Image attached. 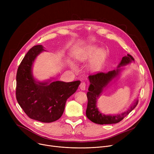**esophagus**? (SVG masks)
<instances>
[{
	"instance_id": "34e87169",
	"label": "esophagus",
	"mask_w": 154,
	"mask_h": 154,
	"mask_svg": "<svg viewBox=\"0 0 154 154\" xmlns=\"http://www.w3.org/2000/svg\"><path fill=\"white\" fill-rule=\"evenodd\" d=\"M86 88V84L84 82H82L80 84V88L82 91H85Z\"/></svg>"
}]
</instances>
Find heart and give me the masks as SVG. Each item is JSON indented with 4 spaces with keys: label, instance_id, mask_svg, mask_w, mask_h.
Segmentation results:
<instances>
[{
    "label": "heart",
    "instance_id": "1",
    "mask_svg": "<svg viewBox=\"0 0 154 154\" xmlns=\"http://www.w3.org/2000/svg\"><path fill=\"white\" fill-rule=\"evenodd\" d=\"M94 57L90 63V69L93 71L100 69L105 57V52L103 49H99L96 46H89L80 53L77 57L79 61L84 62L89 60Z\"/></svg>",
    "mask_w": 154,
    "mask_h": 154
}]
</instances>
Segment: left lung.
<instances>
[{"instance_id":"1","label":"left lung","mask_w":154,"mask_h":154,"mask_svg":"<svg viewBox=\"0 0 154 154\" xmlns=\"http://www.w3.org/2000/svg\"><path fill=\"white\" fill-rule=\"evenodd\" d=\"M133 61H134V59L132 56L127 54V56L122 57L116 70L109 71L107 73L99 72L97 74L88 76V80L91 84L88 89V92L87 93L88 103L86 116L92 122L100 125L117 124L123 120L138 104L139 100L137 99L126 112L122 113L121 114L114 116L103 114L97 107V100L99 99L104 88H106L113 79L119 75L120 71L122 70V68L120 67L129 64Z\"/></svg>"}]
</instances>
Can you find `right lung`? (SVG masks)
<instances>
[{
  "instance_id": "obj_1",
  "label": "right lung",
  "mask_w": 154,
  "mask_h": 154,
  "mask_svg": "<svg viewBox=\"0 0 154 154\" xmlns=\"http://www.w3.org/2000/svg\"><path fill=\"white\" fill-rule=\"evenodd\" d=\"M44 51L42 45L34 46L22 60L16 75V99L29 117L50 123L62 116L67 100L76 92L80 81H36L32 66L37 55Z\"/></svg>"
}]
</instances>
